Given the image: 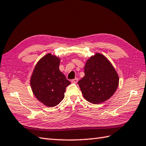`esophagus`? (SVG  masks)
Here are the masks:
<instances>
[{"label":"esophagus","mask_w":146,"mask_h":146,"mask_svg":"<svg viewBox=\"0 0 146 146\" xmlns=\"http://www.w3.org/2000/svg\"><path fill=\"white\" fill-rule=\"evenodd\" d=\"M78 78H75V79H73V80H71V82L74 83H76L77 82H78Z\"/></svg>","instance_id":"obj_1"}]
</instances>
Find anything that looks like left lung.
<instances>
[{
    "instance_id": "left-lung-1",
    "label": "left lung",
    "mask_w": 146,
    "mask_h": 146,
    "mask_svg": "<svg viewBox=\"0 0 146 146\" xmlns=\"http://www.w3.org/2000/svg\"><path fill=\"white\" fill-rule=\"evenodd\" d=\"M85 76L78 81L83 97L90 103L98 104L109 99L119 85V76L110 62L97 53L87 60Z\"/></svg>"
}]
</instances>
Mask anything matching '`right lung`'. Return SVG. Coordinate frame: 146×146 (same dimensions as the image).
<instances>
[{
    "label": "right lung",
    "instance_id": "add662e5",
    "mask_svg": "<svg viewBox=\"0 0 146 146\" xmlns=\"http://www.w3.org/2000/svg\"><path fill=\"white\" fill-rule=\"evenodd\" d=\"M60 63L58 57L46 54L37 63L31 78L34 95L48 107H54L63 100L71 83L59 70Z\"/></svg>",
    "mask_w": 146,
    "mask_h": 146
}]
</instances>
